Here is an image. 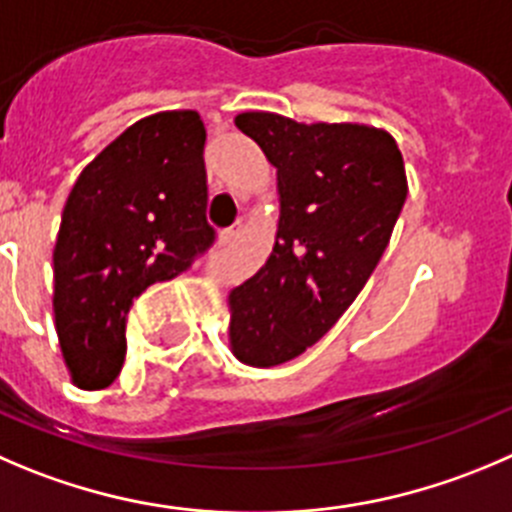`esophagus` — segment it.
<instances>
[{
  "label": "esophagus",
  "mask_w": 512,
  "mask_h": 512,
  "mask_svg": "<svg viewBox=\"0 0 512 512\" xmlns=\"http://www.w3.org/2000/svg\"><path fill=\"white\" fill-rule=\"evenodd\" d=\"M238 231H241V223H236L233 228H226V231L221 233V246H231V243L238 238Z\"/></svg>",
  "instance_id": "obj_1"
}]
</instances>
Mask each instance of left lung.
<instances>
[{
	"instance_id": "8db88e82",
	"label": "left lung",
	"mask_w": 512,
	"mask_h": 512,
	"mask_svg": "<svg viewBox=\"0 0 512 512\" xmlns=\"http://www.w3.org/2000/svg\"><path fill=\"white\" fill-rule=\"evenodd\" d=\"M236 128L276 168L281 216L269 261L228 296V339L238 362L276 367L319 342L377 269L405 206V160L369 125L241 113Z\"/></svg>"
}]
</instances>
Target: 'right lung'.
I'll return each instance as SVG.
<instances>
[{
	"mask_svg": "<svg viewBox=\"0 0 512 512\" xmlns=\"http://www.w3.org/2000/svg\"><path fill=\"white\" fill-rule=\"evenodd\" d=\"M203 145L193 110L150 115L85 165L67 196L52 304L62 357L82 389L107 387L123 369L133 301L216 241Z\"/></svg>",
	"mask_w": 512,
	"mask_h": 512,
	"instance_id": "right-lung-1",
	"label": "right lung"
}]
</instances>
